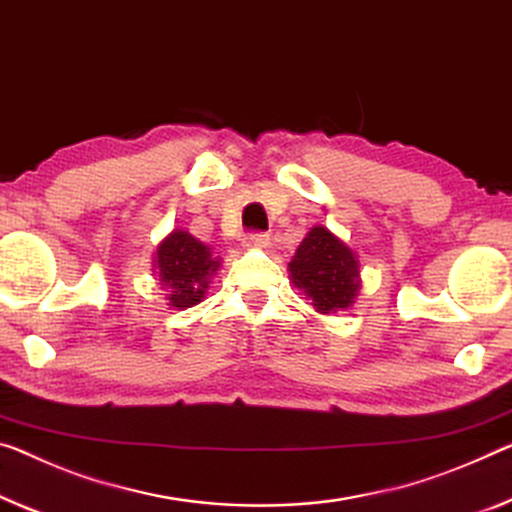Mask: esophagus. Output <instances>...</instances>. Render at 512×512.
<instances>
[{"label":"esophagus","instance_id":"obj_1","mask_svg":"<svg viewBox=\"0 0 512 512\" xmlns=\"http://www.w3.org/2000/svg\"><path fill=\"white\" fill-rule=\"evenodd\" d=\"M267 245H270V235L267 233H249L245 238V247L251 249H265Z\"/></svg>","mask_w":512,"mask_h":512}]
</instances>
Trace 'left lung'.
<instances>
[{"label":"left lung","mask_w":512,"mask_h":512,"mask_svg":"<svg viewBox=\"0 0 512 512\" xmlns=\"http://www.w3.org/2000/svg\"><path fill=\"white\" fill-rule=\"evenodd\" d=\"M290 279L318 313H336L355 304L359 295V261L341 238L313 226L288 263Z\"/></svg>","instance_id":"8db88e82"}]
</instances>
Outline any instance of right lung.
<instances>
[{
	"label": "right lung",
	"instance_id": "add662e5",
	"mask_svg": "<svg viewBox=\"0 0 512 512\" xmlns=\"http://www.w3.org/2000/svg\"><path fill=\"white\" fill-rule=\"evenodd\" d=\"M222 258L212 256L208 245L192 233L174 229L164 238L153 256V270L167 288L171 309H190L206 297L210 279L215 277Z\"/></svg>",
	"mask_w": 512,
	"mask_h": 512
}]
</instances>
